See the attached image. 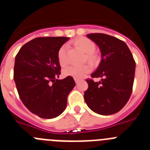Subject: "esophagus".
<instances>
[{
	"label": "esophagus",
	"instance_id": "esophagus-1",
	"mask_svg": "<svg viewBox=\"0 0 150 150\" xmlns=\"http://www.w3.org/2000/svg\"><path fill=\"white\" fill-rule=\"evenodd\" d=\"M74 80H75V83H76V84H78L79 82V79H74Z\"/></svg>",
	"mask_w": 150,
	"mask_h": 150
}]
</instances>
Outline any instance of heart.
<instances>
[{
    "label": "heart",
    "instance_id": "obj_1",
    "mask_svg": "<svg viewBox=\"0 0 150 150\" xmlns=\"http://www.w3.org/2000/svg\"><path fill=\"white\" fill-rule=\"evenodd\" d=\"M74 44L76 47L86 53V61L94 65L98 62V55L95 53L96 46L91 40L86 38H79L74 41ZM58 59L62 66L67 64V46L63 45L58 52ZM91 71L90 66L83 65L81 67L76 66H68L64 70V74L67 76H72L75 79H81L86 74Z\"/></svg>",
    "mask_w": 150,
    "mask_h": 150
}]
</instances>
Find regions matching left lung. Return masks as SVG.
<instances>
[{"label":"left lung","mask_w":150,"mask_h":150,"mask_svg":"<svg viewBox=\"0 0 150 150\" xmlns=\"http://www.w3.org/2000/svg\"><path fill=\"white\" fill-rule=\"evenodd\" d=\"M100 50L101 60L92 78L86 79L88 88L84 99L92 111L100 115L114 114L121 110L132 95L134 79V59L126 43L105 34H88Z\"/></svg>","instance_id":"left-lung-1"}]
</instances>
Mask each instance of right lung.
<instances>
[{
	"mask_svg": "<svg viewBox=\"0 0 150 150\" xmlns=\"http://www.w3.org/2000/svg\"><path fill=\"white\" fill-rule=\"evenodd\" d=\"M70 39L65 37L37 38L24 45L15 59L13 79L24 105L43 119H53L65 110L72 76L58 79L61 66L58 52Z\"/></svg>",
	"mask_w": 150,
	"mask_h": 150,
	"instance_id": "right-lung-1",
	"label": "right lung"
}]
</instances>
